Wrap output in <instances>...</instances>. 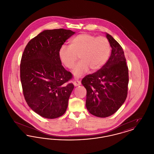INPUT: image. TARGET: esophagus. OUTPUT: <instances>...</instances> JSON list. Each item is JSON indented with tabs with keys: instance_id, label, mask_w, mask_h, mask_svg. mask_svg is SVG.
<instances>
[{
	"instance_id": "34e87169",
	"label": "esophagus",
	"mask_w": 154,
	"mask_h": 154,
	"mask_svg": "<svg viewBox=\"0 0 154 154\" xmlns=\"http://www.w3.org/2000/svg\"><path fill=\"white\" fill-rule=\"evenodd\" d=\"M73 84L74 86L77 87V86H79V85H81V82L78 80H75L73 81Z\"/></svg>"
}]
</instances>
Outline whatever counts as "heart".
Segmentation results:
<instances>
[{
    "label": "heart",
    "mask_w": 154,
    "mask_h": 154,
    "mask_svg": "<svg viewBox=\"0 0 154 154\" xmlns=\"http://www.w3.org/2000/svg\"><path fill=\"white\" fill-rule=\"evenodd\" d=\"M111 45L105 37H96L89 33H81L70 41L69 47L62 45L59 50V57L62 63L71 69L74 66V75L80 77L89 69L95 72L104 66L109 58Z\"/></svg>",
    "instance_id": "b5f03b06"
}]
</instances>
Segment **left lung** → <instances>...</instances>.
<instances>
[{
    "label": "left lung",
    "instance_id": "obj_1",
    "mask_svg": "<svg viewBox=\"0 0 154 154\" xmlns=\"http://www.w3.org/2000/svg\"><path fill=\"white\" fill-rule=\"evenodd\" d=\"M106 37L112 48L110 58L100 69L81 81L87 89V110L100 118L109 117L121 107L126 99L129 83L123 48L110 35Z\"/></svg>",
    "mask_w": 154,
    "mask_h": 154
}]
</instances>
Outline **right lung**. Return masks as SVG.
Here are the masks:
<instances>
[{
  "label": "right lung",
  "mask_w": 154,
  "mask_h": 154,
  "mask_svg": "<svg viewBox=\"0 0 154 154\" xmlns=\"http://www.w3.org/2000/svg\"><path fill=\"white\" fill-rule=\"evenodd\" d=\"M75 33L64 29L45 30L26 45L20 63L25 101L40 116L54 119L66 112L74 88L73 75L62 65L59 50Z\"/></svg>",
  "instance_id": "obj_1"
}]
</instances>
